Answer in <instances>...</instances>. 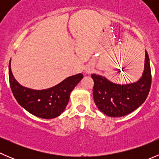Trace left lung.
Returning <instances> with one entry per match:
<instances>
[{"label":"left lung","mask_w":159,"mask_h":159,"mask_svg":"<svg viewBox=\"0 0 159 159\" xmlns=\"http://www.w3.org/2000/svg\"><path fill=\"white\" fill-rule=\"evenodd\" d=\"M94 81L93 98L98 108L110 117H121L137 109L145 102L152 84L149 57L145 51V69L137 82L118 84L105 77L91 75Z\"/></svg>","instance_id":"obj_1"}]
</instances>
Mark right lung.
<instances>
[{"label":"right lung","instance_id":"add662e5","mask_svg":"<svg viewBox=\"0 0 159 159\" xmlns=\"http://www.w3.org/2000/svg\"><path fill=\"white\" fill-rule=\"evenodd\" d=\"M82 74L67 78L57 85L44 90L23 87L13 76L9 63V82L19 105L32 115L45 119L59 116L66 108L70 92L82 79Z\"/></svg>","mask_w":159,"mask_h":159}]
</instances>
